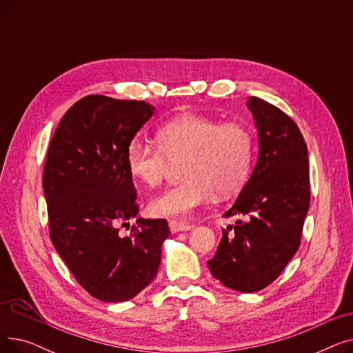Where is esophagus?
Instances as JSON below:
<instances>
[{
	"mask_svg": "<svg viewBox=\"0 0 353 353\" xmlns=\"http://www.w3.org/2000/svg\"><path fill=\"white\" fill-rule=\"evenodd\" d=\"M169 226H170V232L172 233H177V232H188L190 230L193 226L189 223H184V221H179V220H170L169 221Z\"/></svg>",
	"mask_w": 353,
	"mask_h": 353,
	"instance_id": "1",
	"label": "esophagus"
}]
</instances>
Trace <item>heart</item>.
I'll use <instances>...</instances> for the list:
<instances>
[{
	"mask_svg": "<svg viewBox=\"0 0 353 353\" xmlns=\"http://www.w3.org/2000/svg\"><path fill=\"white\" fill-rule=\"evenodd\" d=\"M156 141L136 137L125 150L130 174L147 188H156L180 163L183 181L148 203L154 216H189L208 205L214 193L219 197L236 193L249 176L253 136L243 123L220 124L210 117L184 114L159 127Z\"/></svg>",
	"mask_w": 353,
	"mask_h": 353,
	"instance_id": "b5f03b06",
	"label": "heart"
}]
</instances>
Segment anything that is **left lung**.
<instances>
[{
	"label": "left lung",
	"instance_id": "8db88e82",
	"mask_svg": "<svg viewBox=\"0 0 353 353\" xmlns=\"http://www.w3.org/2000/svg\"><path fill=\"white\" fill-rule=\"evenodd\" d=\"M259 157L233 206L239 216L221 230L216 254L208 262L226 288L257 292L276 281L301 246L310 201L307 147L299 127L281 108L250 97Z\"/></svg>",
	"mask_w": 353,
	"mask_h": 353
}]
</instances>
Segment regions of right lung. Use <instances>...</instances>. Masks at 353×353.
Here are the masks:
<instances>
[{"label":"right lung","mask_w":353,"mask_h":353,"mask_svg":"<svg viewBox=\"0 0 353 353\" xmlns=\"http://www.w3.org/2000/svg\"><path fill=\"white\" fill-rule=\"evenodd\" d=\"M154 113L145 101L91 94L72 104L54 132L43 189L51 242L76 281L96 299L124 302L156 277L165 219L137 216L125 150ZM130 233L119 234V226Z\"/></svg>","instance_id":"right-lung-1"}]
</instances>
